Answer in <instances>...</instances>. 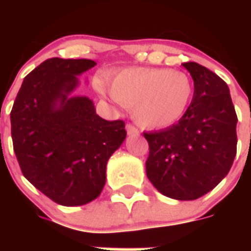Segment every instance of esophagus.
I'll return each mask as SVG.
<instances>
[{
	"mask_svg": "<svg viewBox=\"0 0 251 251\" xmlns=\"http://www.w3.org/2000/svg\"><path fill=\"white\" fill-rule=\"evenodd\" d=\"M126 129H127V133H128V134H129V136H134V137L139 136V130L137 129V128L134 127V126H132V124H128Z\"/></svg>",
	"mask_w": 251,
	"mask_h": 251,
	"instance_id": "esophagus-1",
	"label": "esophagus"
}]
</instances>
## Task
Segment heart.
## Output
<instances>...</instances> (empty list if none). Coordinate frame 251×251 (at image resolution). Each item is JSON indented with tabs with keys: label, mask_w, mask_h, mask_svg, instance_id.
Here are the masks:
<instances>
[{
	"label": "heart",
	"mask_w": 251,
	"mask_h": 251,
	"mask_svg": "<svg viewBox=\"0 0 251 251\" xmlns=\"http://www.w3.org/2000/svg\"><path fill=\"white\" fill-rule=\"evenodd\" d=\"M98 90L105 93L103 81ZM115 100L132 109L142 127L158 129L177 123L187 112L194 95L190 77L181 72L156 68H128L109 79Z\"/></svg>",
	"instance_id": "b5f03b06"
}]
</instances>
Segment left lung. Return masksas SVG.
Wrapping results in <instances>:
<instances>
[{
  "label": "left lung",
  "mask_w": 251,
  "mask_h": 251,
  "mask_svg": "<svg viewBox=\"0 0 251 251\" xmlns=\"http://www.w3.org/2000/svg\"><path fill=\"white\" fill-rule=\"evenodd\" d=\"M194 80V98L178 123L145 133L150 145L146 174L162 195L196 200L229 174L236 154L238 117L229 86L197 63H183Z\"/></svg>",
  "instance_id": "obj_1"
}]
</instances>
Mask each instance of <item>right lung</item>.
<instances>
[{
	"instance_id": "right-lung-1",
	"label": "right lung",
	"mask_w": 251,
	"mask_h": 251,
	"mask_svg": "<svg viewBox=\"0 0 251 251\" xmlns=\"http://www.w3.org/2000/svg\"><path fill=\"white\" fill-rule=\"evenodd\" d=\"M89 59L45 60L24 79L11 110L13 151L22 174L63 206L100 195L106 163L127 137L123 121H105L85 95H73Z\"/></svg>"
}]
</instances>
